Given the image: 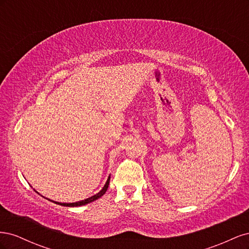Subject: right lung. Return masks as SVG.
<instances>
[{"instance_id":"1","label":"right lung","mask_w":249,"mask_h":249,"mask_svg":"<svg viewBox=\"0 0 249 249\" xmlns=\"http://www.w3.org/2000/svg\"><path fill=\"white\" fill-rule=\"evenodd\" d=\"M109 183H110V177H109L108 179H107L106 185L104 186V188H103V189H102L99 193L93 195V196H91V197L87 198V199H84V200H81V201H78V202H72V203H62V202H57V201H53V200H51V201L55 202V203H57V205H60V206H64V207H80V206H84V205H86V203L92 202V201L96 200L97 198L102 197L103 195H104L105 193H106V191H107V189H108V187H109ZM49 200H50V199H49Z\"/></svg>"}]
</instances>
